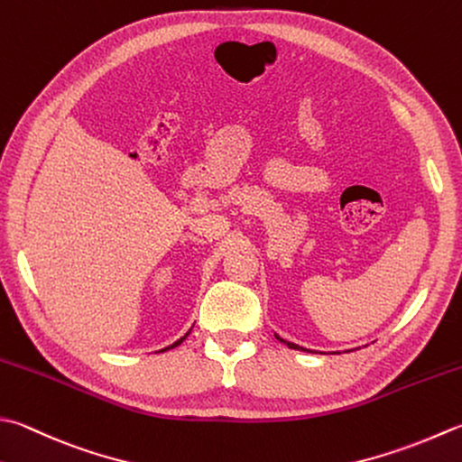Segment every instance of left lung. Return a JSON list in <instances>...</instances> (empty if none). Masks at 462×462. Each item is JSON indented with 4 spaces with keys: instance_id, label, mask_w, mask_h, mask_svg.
<instances>
[{
    "instance_id": "8db88e82",
    "label": "left lung",
    "mask_w": 462,
    "mask_h": 462,
    "mask_svg": "<svg viewBox=\"0 0 462 462\" xmlns=\"http://www.w3.org/2000/svg\"><path fill=\"white\" fill-rule=\"evenodd\" d=\"M280 342H284V345L288 346V348H294V350H304V348H300L298 345H294V342H288V340H284V338H280V337H276Z\"/></svg>"
}]
</instances>
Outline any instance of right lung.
<instances>
[{
  "instance_id": "obj_1",
  "label": "right lung",
  "mask_w": 462,
  "mask_h": 462,
  "mask_svg": "<svg viewBox=\"0 0 462 462\" xmlns=\"http://www.w3.org/2000/svg\"><path fill=\"white\" fill-rule=\"evenodd\" d=\"M188 334H189V332H188ZM188 334H186V337H188ZM186 337H182V338H180V340H176V342H174V345H171V346H168V348H162L160 352H166V350H170V348H174V346H178V345H182V342L186 340Z\"/></svg>"
}]
</instances>
